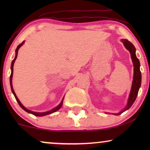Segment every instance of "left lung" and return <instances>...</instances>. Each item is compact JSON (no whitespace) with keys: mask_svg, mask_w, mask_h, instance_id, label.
Returning <instances> with one entry per match:
<instances>
[{"mask_svg":"<svg viewBox=\"0 0 150 150\" xmlns=\"http://www.w3.org/2000/svg\"><path fill=\"white\" fill-rule=\"evenodd\" d=\"M123 44H124L125 48L128 50L130 53L131 59H132L133 66H134V75H133V80H132V87H131L130 92L129 94L128 102H127L126 106H125V108L123 109L122 111L117 113H112L115 115H120L126 111V110H128L129 108L131 107V106L134 103L135 100L138 95V92L139 90V88L141 87V73L140 71V61H139V59L137 58L136 56V48L134 46L132 43H130L128 40H124L122 39L121 40ZM108 113V112H106Z\"/></svg>","mask_w":150,"mask_h":150,"instance_id":"8db88e82","label":"left lung"}]
</instances>
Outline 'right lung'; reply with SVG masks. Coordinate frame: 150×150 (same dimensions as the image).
<instances>
[{
  "instance_id": "right-lung-1",
  "label": "right lung",
  "mask_w": 150,
  "mask_h": 150,
  "mask_svg": "<svg viewBox=\"0 0 150 150\" xmlns=\"http://www.w3.org/2000/svg\"><path fill=\"white\" fill-rule=\"evenodd\" d=\"M24 44V42H22V44H20V45H18V47H17V48H16V56H15V58H14V59H13V61H12V62H11V76H10V86H11V89L12 93H13L14 96H15L16 100H17L18 103V104H19V105H20V107H21L23 110H25L26 112H28V113L33 114V115H34L35 116H38V117H42V116L47 115L53 113V112H56V111H57V110H58L60 109L61 106H62V105H63V99H64L65 96H64V97L63 98V99H62V100H61V102H60V104H59V105L57 106H56V107L54 108H52V109H51V110H48V111H46V112H34V111H32V110H28V109H27V108H26V107H24V106L22 104L21 102H20L19 99H18V98L17 96H16V94L15 93V91H14L13 88V85H12V78H13V64H14V62H15L16 58H17L18 50H19V48H20V47H21Z\"/></svg>"
}]
</instances>
